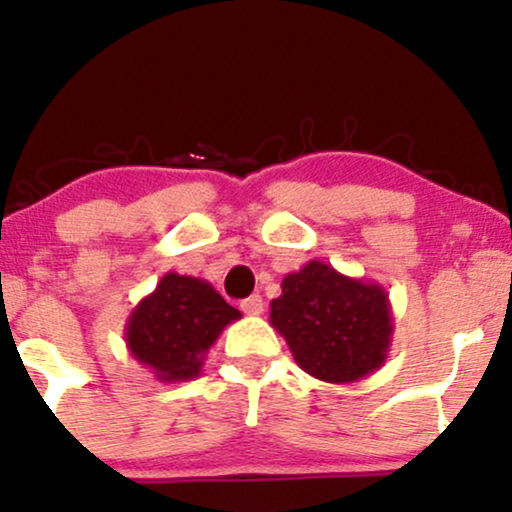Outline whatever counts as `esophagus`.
<instances>
[{"label":"esophagus","instance_id":"obj_1","mask_svg":"<svg viewBox=\"0 0 512 512\" xmlns=\"http://www.w3.org/2000/svg\"><path fill=\"white\" fill-rule=\"evenodd\" d=\"M240 308H243V313H248V315H260L262 310H264V301H262V296H250V298H245L243 303H240Z\"/></svg>","mask_w":512,"mask_h":512}]
</instances>
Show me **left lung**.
I'll return each instance as SVG.
<instances>
[{
  "label": "left lung",
  "mask_w": 512,
  "mask_h": 512,
  "mask_svg": "<svg viewBox=\"0 0 512 512\" xmlns=\"http://www.w3.org/2000/svg\"><path fill=\"white\" fill-rule=\"evenodd\" d=\"M269 322L305 373L334 385L356 383L383 366L395 332L383 286L320 260L284 276Z\"/></svg>",
  "instance_id": "1"
}]
</instances>
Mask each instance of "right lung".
<instances>
[{
  "instance_id": "1",
  "label": "right lung",
  "mask_w": 512,
  "mask_h": 512,
  "mask_svg": "<svg viewBox=\"0 0 512 512\" xmlns=\"http://www.w3.org/2000/svg\"><path fill=\"white\" fill-rule=\"evenodd\" d=\"M240 317L209 281L168 272L129 313L125 342L161 383H187L202 373L219 334Z\"/></svg>"
}]
</instances>
